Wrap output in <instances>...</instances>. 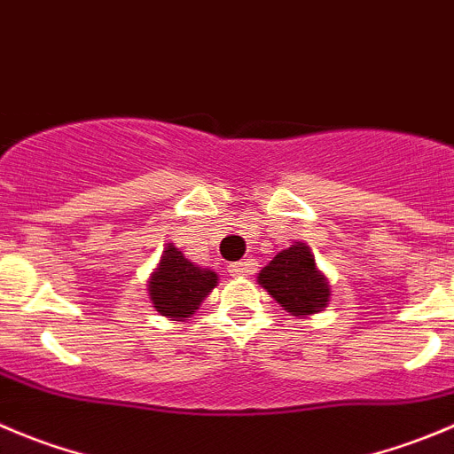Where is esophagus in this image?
<instances>
[{
    "instance_id": "esophagus-1",
    "label": "esophagus",
    "mask_w": 454,
    "mask_h": 454,
    "mask_svg": "<svg viewBox=\"0 0 454 454\" xmlns=\"http://www.w3.org/2000/svg\"><path fill=\"white\" fill-rule=\"evenodd\" d=\"M231 275H235V278H247V275H251L253 270H255V262L253 260H241V262H235V264H231Z\"/></svg>"
}]
</instances>
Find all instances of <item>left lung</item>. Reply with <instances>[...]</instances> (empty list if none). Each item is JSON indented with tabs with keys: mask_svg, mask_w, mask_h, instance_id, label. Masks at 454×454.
<instances>
[{
	"mask_svg": "<svg viewBox=\"0 0 454 454\" xmlns=\"http://www.w3.org/2000/svg\"><path fill=\"white\" fill-rule=\"evenodd\" d=\"M257 282L279 307L298 317L325 311L332 300L327 275L317 269L316 257L304 241H294L289 248L279 251L257 273Z\"/></svg>",
	"mask_w": 454,
	"mask_h": 454,
	"instance_id": "1",
	"label": "left lung"
}]
</instances>
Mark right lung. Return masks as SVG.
Here are the masks:
<instances>
[{"mask_svg":"<svg viewBox=\"0 0 454 454\" xmlns=\"http://www.w3.org/2000/svg\"><path fill=\"white\" fill-rule=\"evenodd\" d=\"M217 285L219 278L215 270L192 264L175 244H168L152 270L147 294L160 316L184 323L197 313Z\"/></svg>","mask_w":454,"mask_h":454,"instance_id":"1","label":"right lung"}]
</instances>
